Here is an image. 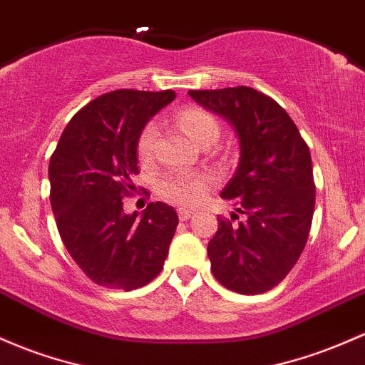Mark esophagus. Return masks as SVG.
<instances>
[{"mask_svg": "<svg viewBox=\"0 0 365 365\" xmlns=\"http://www.w3.org/2000/svg\"><path fill=\"white\" fill-rule=\"evenodd\" d=\"M192 215H194V211L192 210H185V207H180L178 210V218L182 220V222H187Z\"/></svg>", "mask_w": 365, "mask_h": 365, "instance_id": "34e87169", "label": "esophagus"}]
</instances>
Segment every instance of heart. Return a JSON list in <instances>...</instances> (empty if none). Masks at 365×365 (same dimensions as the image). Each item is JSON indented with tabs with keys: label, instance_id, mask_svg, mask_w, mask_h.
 <instances>
[{
	"label": "heart",
	"instance_id": "heart-1",
	"mask_svg": "<svg viewBox=\"0 0 365 365\" xmlns=\"http://www.w3.org/2000/svg\"><path fill=\"white\" fill-rule=\"evenodd\" d=\"M178 123L189 137L199 145L206 142H216L220 137V123L215 115L201 109V107H187L178 114ZM158 142V126L155 123H147L140 131L137 140L138 158L143 163L150 161ZM213 187V178L207 173L199 171H173L166 173L158 182V190L168 201L178 206H195L206 197V194Z\"/></svg>",
	"mask_w": 365,
	"mask_h": 365
}]
</instances>
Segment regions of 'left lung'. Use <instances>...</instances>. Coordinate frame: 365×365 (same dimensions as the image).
Masks as SVG:
<instances>
[{
	"label": "left lung",
	"instance_id": "obj_1",
	"mask_svg": "<svg viewBox=\"0 0 365 365\" xmlns=\"http://www.w3.org/2000/svg\"><path fill=\"white\" fill-rule=\"evenodd\" d=\"M189 95L234 124L241 145L237 171L222 190L237 213L218 218L207 244L211 272L235 293H267L289 274L308 241L315 207L310 150L289 114L255 88Z\"/></svg>",
	"mask_w": 365,
	"mask_h": 365
}]
</instances>
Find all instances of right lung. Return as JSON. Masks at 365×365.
<instances>
[{"label": "right lung", "instance_id": "obj_1", "mask_svg": "<svg viewBox=\"0 0 365 365\" xmlns=\"http://www.w3.org/2000/svg\"><path fill=\"white\" fill-rule=\"evenodd\" d=\"M175 97L173 90L100 95L74 114L51 154L50 202L58 234L98 286L131 291L161 274L178 215L164 202H150L142 216L126 215L123 197L137 190L140 131Z\"/></svg>", "mask_w": 365, "mask_h": 365}]
</instances>
